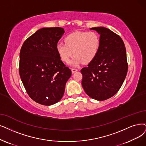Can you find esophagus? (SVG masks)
Returning a JSON list of instances; mask_svg holds the SVG:
<instances>
[{
	"label": "esophagus",
	"mask_w": 146,
	"mask_h": 146,
	"mask_svg": "<svg viewBox=\"0 0 146 146\" xmlns=\"http://www.w3.org/2000/svg\"><path fill=\"white\" fill-rule=\"evenodd\" d=\"M71 71H72V73H74L75 72L78 71V69H75V68H72L71 69Z\"/></svg>",
	"instance_id": "34e87169"
}]
</instances>
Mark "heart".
<instances>
[{
	"mask_svg": "<svg viewBox=\"0 0 146 146\" xmlns=\"http://www.w3.org/2000/svg\"><path fill=\"white\" fill-rule=\"evenodd\" d=\"M65 43L59 42L56 45V50L62 61L70 62L73 66H78L82 62L89 63L97 56L101 45V39L95 32H75L65 38Z\"/></svg>",
	"mask_w": 146,
	"mask_h": 146,
	"instance_id": "b5f03b06",
	"label": "heart"
}]
</instances>
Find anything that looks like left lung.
Listing matches in <instances>:
<instances>
[{"label": "left lung", "mask_w": 146, "mask_h": 146, "mask_svg": "<svg viewBox=\"0 0 146 146\" xmlns=\"http://www.w3.org/2000/svg\"><path fill=\"white\" fill-rule=\"evenodd\" d=\"M100 35L98 53L87 67L81 69V84L86 94L97 101L108 100L116 94L127 72L126 52L121 38L104 27H92Z\"/></svg>", "instance_id": "1"}]
</instances>
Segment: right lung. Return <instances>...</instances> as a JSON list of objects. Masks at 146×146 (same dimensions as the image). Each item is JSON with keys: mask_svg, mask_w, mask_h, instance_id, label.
Listing matches in <instances>:
<instances>
[{"mask_svg": "<svg viewBox=\"0 0 146 146\" xmlns=\"http://www.w3.org/2000/svg\"><path fill=\"white\" fill-rule=\"evenodd\" d=\"M64 33L59 27L40 29L25 40L20 50L19 73L23 84L29 96L44 106L61 100L72 74L56 50Z\"/></svg>", "mask_w": 146, "mask_h": 146, "instance_id": "1", "label": "right lung"}]
</instances>
